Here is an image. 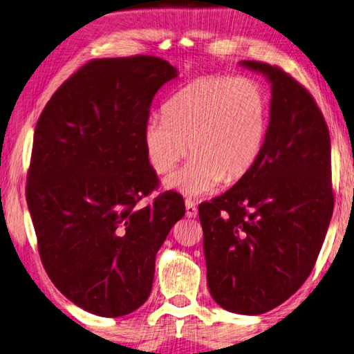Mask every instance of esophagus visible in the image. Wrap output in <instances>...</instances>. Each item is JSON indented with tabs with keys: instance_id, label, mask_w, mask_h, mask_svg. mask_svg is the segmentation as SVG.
<instances>
[{
	"instance_id": "1",
	"label": "esophagus",
	"mask_w": 354,
	"mask_h": 354,
	"mask_svg": "<svg viewBox=\"0 0 354 354\" xmlns=\"http://www.w3.org/2000/svg\"><path fill=\"white\" fill-rule=\"evenodd\" d=\"M196 214H198V209L194 205V201L185 200V215H187L189 218H195Z\"/></svg>"
}]
</instances>
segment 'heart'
<instances>
[{"label": "heart", "mask_w": 354, "mask_h": 354, "mask_svg": "<svg viewBox=\"0 0 354 354\" xmlns=\"http://www.w3.org/2000/svg\"><path fill=\"white\" fill-rule=\"evenodd\" d=\"M267 133L268 97L261 84L247 76L211 75L179 88L167 101L165 117L148 120L143 145L159 175L170 173L190 151L194 158L165 179V187L203 196L247 175Z\"/></svg>", "instance_id": "1"}]
</instances>
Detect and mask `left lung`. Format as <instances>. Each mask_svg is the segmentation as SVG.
<instances>
[{"label": "left lung", "mask_w": 354, "mask_h": 354, "mask_svg": "<svg viewBox=\"0 0 354 354\" xmlns=\"http://www.w3.org/2000/svg\"><path fill=\"white\" fill-rule=\"evenodd\" d=\"M272 84L262 153L247 175L198 207L207 286L221 308L259 315L295 293L331 221V140L306 88L278 67L242 61Z\"/></svg>", "instance_id": "8db88e82"}]
</instances>
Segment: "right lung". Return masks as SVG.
<instances>
[{"mask_svg": "<svg viewBox=\"0 0 354 354\" xmlns=\"http://www.w3.org/2000/svg\"><path fill=\"white\" fill-rule=\"evenodd\" d=\"M178 70L164 59H95L48 101L34 131L26 201L48 277L100 317L131 314L153 287L156 254L185 214L183 196L139 201L158 184L143 128Z\"/></svg>", "mask_w": 354, "mask_h": 354, "instance_id": "1", "label": "right lung"}]
</instances>
